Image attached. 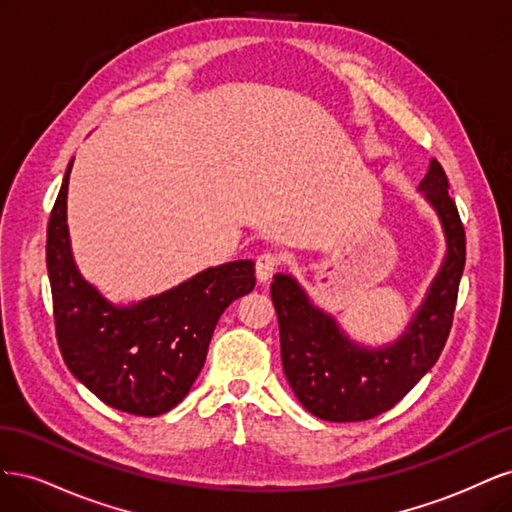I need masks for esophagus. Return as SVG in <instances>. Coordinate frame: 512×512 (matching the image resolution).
Segmentation results:
<instances>
[{
	"label": "esophagus",
	"instance_id": "esophagus-1",
	"mask_svg": "<svg viewBox=\"0 0 512 512\" xmlns=\"http://www.w3.org/2000/svg\"><path fill=\"white\" fill-rule=\"evenodd\" d=\"M282 265V258L273 254V252H262L256 258V277L258 282H267L271 280V275L277 271V267Z\"/></svg>",
	"mask_w": 512,
	"mask_h": 512
}]
</instances>
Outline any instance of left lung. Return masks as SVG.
Here are the masks:
<instances>
[{
    "instance_id": "1",
    "label": "left lung",
    "mask_w": 512,
    "mask_h": 512,
    "mask_svg": "<svg viewBox=\"0 0 512 512\" xmlns=\"http://www.w3.org/2000/svg\"><path fill=\"white\" fill-rule=\"evenodd\" d=\"M418 192L438 215L446 254L423 303L393 344L367 348L352 342L292 275L273 277L271 299L280 322L284 374L303 408L322 421H367L391 410L436 365L451 333L466 267V232L438 160L429 162Z\"/></svg>"
}]
</instances>
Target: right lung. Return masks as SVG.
I'll list each match as a JSON object with an SVG mask.
<instances>
[{
  "label": "right lung",
  "instance_id": "obj_1",
  "mask_svg": "<svg viewBox=\"0 0 512 512\" xmlns=\"http://www.w3.org/2000/svg\"><path fill=\"white\" fill-rule=\"evenodd\" d=\"M72 162L46 230L61 356L72 376L106 406L136 416L164 414L190 393L224 309L254 290V262H226L156 297L111 303L85 280L72 256L66 224Z\"/></svg>",
  "mask_w": 512,
  "mask_h": 512
}]
</instances>
